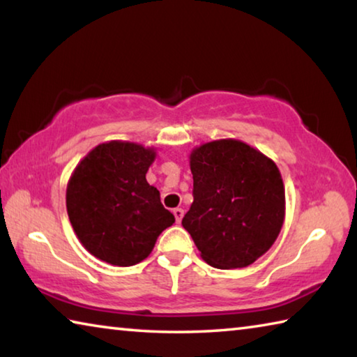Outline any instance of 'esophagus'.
Listing matches in <instances>:
<instances>
[{
    "label": "esophagus",
    "mask_w": 357,
    "mask_h": 357,
    "mask_svg": "<svg viewBox=\"0 0 357 357\" xmlns=\"http://www.w3.org/2000/svg\"><path fill=\"white\" fill-rule=\"evenodd\" d=\"M173 214H174V219H176V222L179 223L181 220H183V215H184V209H181V208H176V209H173Z\"/></svg>",
    "instance_id": "34e87169"
}]
</instances>
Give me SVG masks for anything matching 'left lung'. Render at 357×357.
Segmentation results:
<instances>
[{
    "instance_id": "left-lung-1",
    "label": "left lung",
    "mask_w": 357,
    "mask_h": 357,
    "mask_svg": "<svg viewBox=\"0 0 357 357\" xmlns=\"http://www.w3.org/2000/svg\"><path fill=\"white\" fill-rule=\"evenodd\" d=\"M193 203L183 219L213 268H245L271 249L285 219V187L269 157L233 138L192 151Z\"/></svg>"
}]
</instances>
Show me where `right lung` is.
Here are the masks:
<instances>
[{"label":"right lung","instance_id":"right-lung-1","mask_svg":"<svg viewBox=\"0 0 357 357\" xmlns=\"http://www.w3.org/2000/svg\"><path fill=\"white\" fill-rule=\"evenodd\" d=\"M154 159V148L113 140L89 151L72 173L66 190L69 220L84 249L102 261H143L174 223L146 181Z\"/></svg>","mask_w":357,"mask_h":357}]
</instances>
